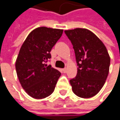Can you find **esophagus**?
<instances>
[{
	"mask_svg": "<svg viewBox=\"0 0 120 120\" xmlns=\"http://www.w3.org/2000/svg\"><path fill=\"white\" fill-rule=\"evenodd\" d=\"M63 73H66L67 72V68H63Z\"/></svg>",
	"mask_w": 120,
	"mask_h": 120,
	"instance_id": "1",
	"label": "esophagus"
}]
</instances>
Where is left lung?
<instances>
[{
	"label": "left lung",
	"instance_id": "obj_1",
	"mask_svg": "<svg viewBox=\"0 0 120 120\" xmlns=\"http://www.w3.org/2000/svg\"><path fill=\"white\" fill-rule=\"evenodd\" d=\"M75 51L77 75L70 80L73 93L81 98L96 95L109 74L110 57L101 41L92 31L76 28L65 30Z\"/></svg>",
	"mask_w": 120,
	"mask_h": 120
}]
</instances>
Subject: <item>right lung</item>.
Listing matches in <instances>:
<instances>
[{
	"instance_id": "1",
	"label": "right lung",
	"mask_w": 120,
	"mask_h": 120,
	"mask_svg": "<svg viewBox=\"0 0 120 120\" xmlns=\"http://www.w3.org/2000/svg\"><path fill=\"white\" fill-rule=\"evenodd\" d=\"M63 29L38 27L23 43L16 61V71L22 88L32 98L44 99L52 94L61 73L45 63L50 51L63 34Z\"/></svg>"
}]
</instances>
